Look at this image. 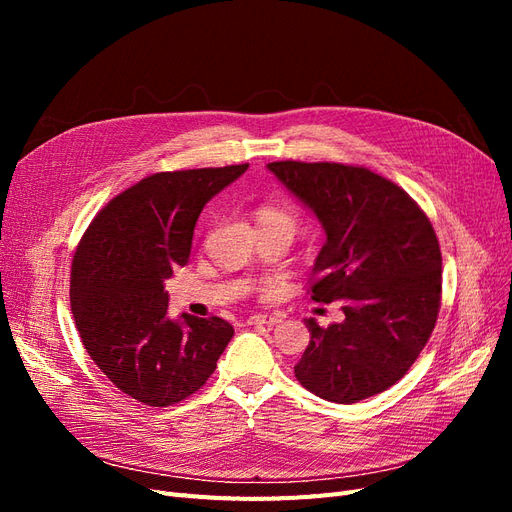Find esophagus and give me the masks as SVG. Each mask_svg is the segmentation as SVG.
I'll list each match as a JSON object with an SVG mask.
<instances>
[{
  "label": "esophagus",
  "instance_id": "obj_1",
  "mask_svg": "<svg viewBox=\"0 0 512 512\" xmlns=\"http://www.w3.org/2000/svg\"><path fill=\"white\" fill-rule=\"evenodd\" d=\"M277 322H280V316H267V314H254L245 320V324H267V327H273Z\"/></svg>",
  "mask_w": 512,
  "mask_h": 512
}]
</instances>
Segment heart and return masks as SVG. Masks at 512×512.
<instances>
[{"instance_id":"heart-1","label":"heart","mask_w":512,"mask_h":512,"mask_svg":"<svg viewBox=\"0 0 512 512\" xmlns=\"http://www.w3.org/2000/svg\"><path fill=\"white\" fill-rule=\"evenodd\" d=\"M258 224L260 226H280V228H286L290 235H294V232H297L299 220H297V215H294L286 207L265 205L258 209Z\"/></svg>"}]
</instances>
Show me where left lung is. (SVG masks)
Instances as JSON below:
<instances>
[{
	"mask_svg": "<svg viewBox=\"0 0 512 512\" xmlns=\"http://www.w3.org/2000/svg\"><path fill=\"white\" fill-rule=\"evenodd\" d=\"M271 173L316 213L327 241L307 292L342 301L344 322L305 320L309 344L294 376L335 404L389 389L429 342L442 301V254L425 211L365 166L271 162Z\"/></svg>",
	"mask_w": 512,
	"mask_h": 512,
	"instance_id": "1",
	"label": "left lung"
}]
</instances>
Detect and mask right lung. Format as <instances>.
Instances as JSON below:
<instances>
[{"mask_svg": "<svg viewBox=\"0 0 512 512\" xmlns=\"http://www.w3.org/2000/svg\"><path fill=\"white\" fill-rule=\"evenodd\" d=\"M247 164L156 173L117 194L76 245L70 307L102 374L145 406L166 408L203 386L235 335L226 320H170L164 282L190 258L200 211Z\"/></svg>", "mask_w": 512, "mask_h": 512, "instance_id": "add662e5", "label": "right lung"}]
</instances>
